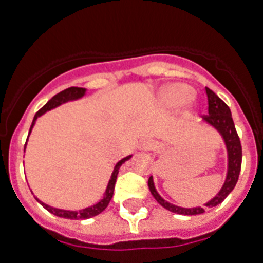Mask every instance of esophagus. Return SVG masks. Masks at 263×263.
Instances as JSON below:
<instances>
[{"label":"esophagus","instance_id":"34e87169","mask_svg":"<svg viewBox=\"0 0 263 263\" xmlns=\"http://www.w3.org/2000/svg\"><path fill=\"white\" fill-rule=\"evenodd\" d=\"M153 147H154V143L148 139L142 140L139 143V150H142V152H148V150H152Z\"/></svg>","mask_w":263,"mask_h":263}]
</instances>
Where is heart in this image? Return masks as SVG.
Masks as SVG:
<instances>
[{
	"instance_id": "1",
	"label": "heart",
	"mask_w": 263,
	"mask_h": 263,
	"mask_svg": "<svg viewBox=\"0 0 263 263\" xmlns=\"http://www.w3.org/2000/svg\"><path fill=\"white\" fill-rule=\"evenodd\" d=\"M191 97V90L184 84H171L161 91L160 99L166 107H175L184 103Z\"/></svg>"
}]
</instances>
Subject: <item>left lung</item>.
<instances>
[{
  "label": "left lung",
  "instance_id": "obj_1",
  "mask_svg": "<svg viewBox=\"0 0 263 263\" xmlns=\"http://www.w3.org/2000/svg\"><path fill=\"white\" fill-rule=\"evenodd\" d=\"M206 94H208L209 101V116H204L203 121L209 125H212L216 131L221 135L224 139L225 147H227V154H228V169H227V176H225V181L222 187L218 191L214 198L206 202L203 208H181V206H176L173 203H169L168 200H165L162 196L157 192L156 185H154V180L153 176L148 179V188L152 195L156 198L158 203L165 208L166 210L177 214H184V216H194V214H202L204 213L206 208H214L217 204H220L227 196L232 192L239 179V173L241 168V144L240 139L237 136L236 128L233 124L232 115H231V109L228 105L222 101L217 94H214L210 88L206 87Z\"/></svg>",
  "mask_w": 263,
  "mask_h": 263
}]
</instances>
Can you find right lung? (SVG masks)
<instances>
[{
  "mask_svg": "<svg viewBox=\"0 0 263 263\" xmlns=\"http://www.w3.org/2000/svg\"><path fill=\"white\" fill-rule=\"evenodd\" d=\"M86 94V88H82V87H69L67 90L61 91L59 92L57 95H54L53 98L49 101V102L42 107V109H39L36 111V115L34 116V120H32V124H31V128H30V134L32 131V127L35 125L36 123V119L41 117L42 115H45L46 111L51 110V109H54V107L60 106V105H63L65 102H69V101H76V99H80L83 95ZM28 134V136H30ZM28 140V138H27ZM27 144V143H26ZM24 152H26V146H24ZM132 156H128L123 160H120L117 164H116L115 169H113V173L110 176V180H109V183H107V187H106V191L103 194L102 199L97 202L95 204L92 206H88L86 209H82V210H64V209H57V208H53V206H49V204L43 203L42 200H39L36 196H35V199L38 200L39 203L42 204L43 208L46 209L47 212H50L51 214H54L57 217H63V218H69V220H87V218H91V217H95L98 216L99 213H102L105 209L107 208V204L111 200V196H113V191H115V184H116V180H117V175H119V169L120 166L131 158Z\"/></svg>",
  "mask_w": 263,
  "mask_h": 263,
  "instance_id": "obj_1",
  "label": "right lung"
}]
</instances>
